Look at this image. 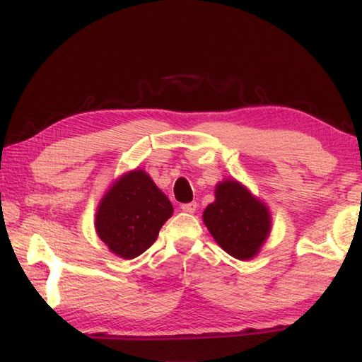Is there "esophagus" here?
I'll return each mask as SVG.
<instances>
[{"instance_id":"34e87169","label":"esophagus","mask_w":362,"mask_h":362,"mask_svg":"<svg viewBox=\"0 0 362 362\" xmlns=\"http://www.w3.org/2000/svg\"><path fill=\"white\" fill-rule=\"evenodd\" d=\"M180 209H182L183 211H187V213H194V211H196V209H197V202H188V204H182Z\"/></svg>"}]
</instances>
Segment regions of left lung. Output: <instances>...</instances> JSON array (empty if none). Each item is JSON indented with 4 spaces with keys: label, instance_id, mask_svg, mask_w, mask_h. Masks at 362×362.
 <instances>
[{
    "label": "left lung",
    "instance_id": "obj_1",
    "mask_svg": "<svg viewBox=\"0 0 362 362\" xmlns=\"http://www.w3.org/2000/svg\"><path fill=\"white\" fill-rule=\"evenodd\" d=\"M204 222L221 247L238 259L255 257L271 230L266 206L235 180L216 187V201L205 209Z\"/></svg>",
    "mask_w": 362,
    "mask_h": 362
}]
</instances>
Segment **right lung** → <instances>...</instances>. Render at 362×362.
<instances>
[{
    "mask_svg": "<svg viewBox=\"0 0 362 362\" xmlns=\"http://www.w3.org/2000/svg\"><path fill=\"white\" fill-rule=\"evenodd\" d=\"M173 205L141 169L126 174L104 196L96 232L118 257L132 259L156 243Z\"/></svg>",
    "mask_w": 362,
    "mask_h": 362,
    "instance_id": "obj_1",
    "label": "right lung"
}]
</instances>
